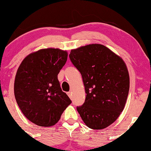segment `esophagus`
<instances>
[{"label": "esophagus", "instance_id": "obj_1", "mask_svg": "<svg viewBox=\"0 0 151 151\" xmlns=\"http://www.w3.org/2000/svg\"><path fill=\"white\" fill-rule=\"evenodd\" d=\"M67 94H68V96H69L70 98H72V97H73V96H72V92L71 91L68 92V93H67Z\"/></svg>", "mask_w": 151, "mask_h": 151}]
</instances>
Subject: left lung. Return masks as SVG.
Listing matches in <instances>:
<instances>
[{"label": "left lung", "mask_w": 151, "mask_h": 151, "mask_svg": "<svg viewBox=\"0 0 151 151\" xmlns=\"http://www.w3.org/2000/svg\"><path fill=\"white\" fill-rule=\"evenodd\" d=\"M69 57L81 74L86 93L77 111L88 127L104 129L124 109L129 89L127 66L120 56L100 44L72 49Z\"/></svg>", "instance_id": "8db88e82"}]
</instances>
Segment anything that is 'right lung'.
<instances>
[{
  "label": "right lung",
  "mask_w": 151,
  "mask_h": 151,
  "mask_svg": "<svg viewBox=\"0 0 151 151\" xmlns=\"http://www.w3.org/2000/svg\"><path fill=\"white\" fill-rule=\"evenodd\" d=\"M67 58V51L42 49L27 55L17 69L15 100L24 115L36 125L47 127L56 124L71 104L58 78Z\"/></svg>",
  "instance_id": "1"
}]
</instances>
